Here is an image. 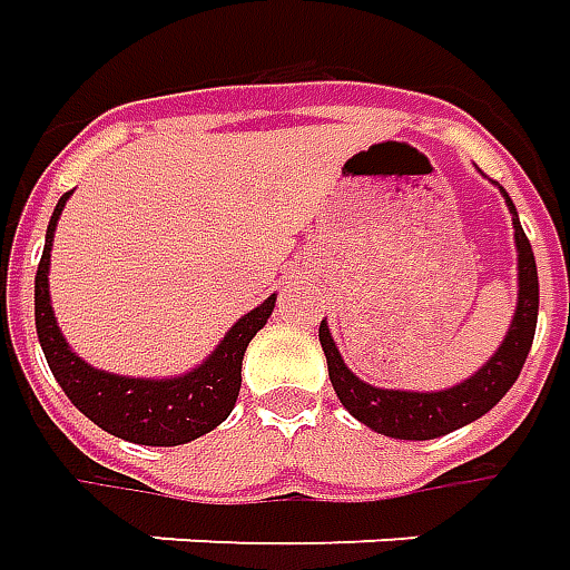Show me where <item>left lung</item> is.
Masks as SVG:
<instances>
[{
  "instance_id": "left-lung-1",
  "label": "left lung",
  "mask_w": 570,
  "mask_h": 570,
  "mask_svg": "<svg viewBox=\"0 0 570 570\" xmlns=\"http://www.w3.org/2000/svg\"><path fill=\"white\" fill-rule=\"evenodd\" d=\"M505 196V189H502ZM514 224V246H518V308H514L512 327L502 340L497 355L480 367L474 377L455 383L440 393H412V390H381L371 383L358 381L350 367L343 365V355L336 350L334 336L327 324L321 321L317 340L327 355V371L334 383L340 402L350 409L352 417H358L371 431L393 436V440H436L443 433H452L487 415L499 399L512 390L521 367L528 362L533 331H537V312H540V281H537V262L530 239L518 220L512 199L505 196Z\"/></svg>"
}]
</instances>
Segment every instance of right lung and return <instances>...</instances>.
Returning a JSON list of instances; mask_svg holds the SVG:
<instances>
[{
	"label": "right lung",
	"instance_id": "right-lung-1",
	"mask_svg": "<svg viewBox=\"0 0 570 570\" xmlns=\"http://www.w3.org/2000/svg\"><path fill=\"white\" fill-rule=\"evenodd\" d=\"M71 193L58 199L49 230H46V249H42L40 268H37V289H33V312H37V336H40L42 355L56 374L65 396L99 424L111 436H121L142 446H180L203 433L215 431L224 417L234 412L243 381V355L246 346L274 312V299L268 296L249 315H243L218 350L205 358L203 365L193 367L180 377L149 381V377H118L99 367L87 365L65 336L58 331L52 302H49V253H52V234H56L58 215Z\"/></svg>",
	"mask_w": 570,
	"mask_h": 570
}]
</instances>
